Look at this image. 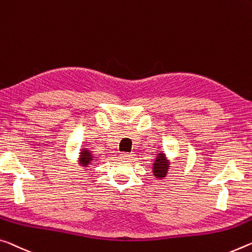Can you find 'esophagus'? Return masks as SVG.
I'll return each instance as SVG.
<instances>
[{"label": "esophagus", "mask_w": 252, "mask_h": 252, "mask_svg": "<svg viewBox=\"0 0 252 252\" xmlns=\"http://www.w3.org/2000/svg\"><path fill=\"white\" fill-rule=\"evenodd\" d=\"M121 156L122 158H126V159H130V158H132L133 157V155L132 154H129V153H121Z\"/></svg>", "instance_id": "34e87169"}]
</instances>
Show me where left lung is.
<instances>
[{"label": "left lung", "instance_id": "1", "mask_svg": "<svg viewBox=\"0 0 252 252\" xmlns=\"http://www.w3.org/2000/svg\"><path fill=\"white\" fill-rule=\"evenodd\" d=\"M168 161H167L165 155L159 154L154 162V176L158 178L165 177L167 171H168Z\"/></svg>", "mask_w": 252, "mask_h": 252}]
</instances>
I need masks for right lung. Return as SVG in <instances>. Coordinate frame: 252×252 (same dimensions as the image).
<instances>
[{
  "instance_id": "1",
  "label": "right lung",
  "mask_w": 252,
  "mask_h": 252,
  "mask_svg": "<svg viewBox=\"0 0 252 252\" xmlns=\"http://www.w3.org/2000/svg\"><path fill=\"white\" fill-rule=\"evenodd\" d=\"M92 160H93V155H92L91 151L89 149H82L81 156H79V161H81L82 166L87 167Z\"/></svg>"
}]
</instances>
